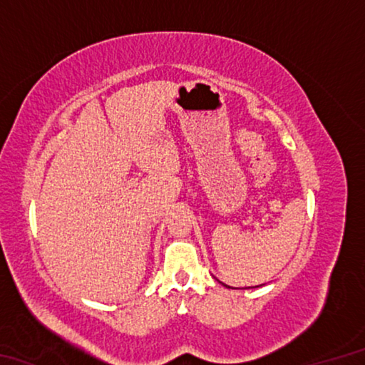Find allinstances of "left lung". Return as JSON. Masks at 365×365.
Masks as SVG:
<instances>
[{
	"instance_id": "left-lung-1",
	"label": "left lung",
	"mask_w": 365,
	"mask_h": 365,
	"mask_svg": "<svg viewBox=\"0 0 365 365\" xmlns=\"http://www.w3.org/2000/svg\"><path fill=\"white\" fill-rule=\"evenodd\" d=\"M225 287H227V285H225Z\"/></svg>"
}]
</instances>
